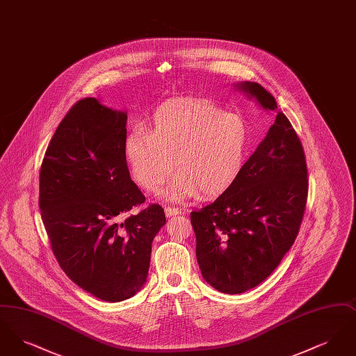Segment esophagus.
<instances>
[{"instance_id": "esophagus-1", "label": "esophagus", "mask_w": 356, "mask_h": 356, "mask_svg": "<svg viewBox=\"0 0 356 356\" xmlns=\"http://www.w3.org/2000/svg\"><path fill=\"white\" fill-rule=\"evenodd\" d=\"M179 213H181V209H179V208H175V207H167V208H165V215H167V218L176 216V215H179Z\"/></svg>"}]
</instances>
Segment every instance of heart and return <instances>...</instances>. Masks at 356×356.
Listing matches in <instances>:
<instances>
[{
	"instance_id": "heart-1",
	"label": "heart",
	"mask_w": 356,
	"mask_h": 356,
	"mask_svg": "<svg viewBox=\"0 0 356 356\" xmlns=\"http://www.w3.org/2000/svg\"><path fill=\"white\" fill-rule=\"evenodd\" d=\"M247 121L212 102L167 105L156 111L145 131L124 141V154L136 183L157 192L173 167L179 173L167 189L173 200L220 195L237 180L248 159Z\"/></svg>"
}]
</instances>
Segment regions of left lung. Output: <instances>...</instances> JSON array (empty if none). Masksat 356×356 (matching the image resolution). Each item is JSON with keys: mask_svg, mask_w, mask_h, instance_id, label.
<instances>
[{"mask_svg": "<svg viewBox=\"0 0 356 356\" xmlns=\"http://www.w3.org/2000/svg\"><path fill=\"white\" fill-rule=\"evenodd\" d=\"M235 86L264 109L276 111L275 97L261 85ZM307 176L300 138L286 115L277 112L236 181L213 203L191 212L205 282L234 295L259 286L275 271L299 234Z\"/></svg>", "mask_w": 356, "mask_h": 356, "instance_id": "left-lung-1", "label": "left lung"}]
</instances>
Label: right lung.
Returning <instances> with one entry per match:
<instances>
[{
	"mask_svg": "<svg viewBox=\"0 0 356 356\" xmlns=\"http://www.w3.org/2000/svg\"><path fill=\"white\" fill-rule=\"evenodd\" d=\"M127 113L95 97L76 102L57 127L40 170L38 205L63 271L104 302L138 292L164 209L145 202L124 154Z\"/></svg>",
	"mask_w": 356,
	"mask_h": 356,
	"instance_id": "add662e5",
	"label": "right lung"
}]
</instances>
